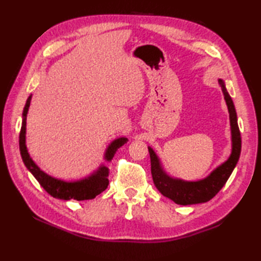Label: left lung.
<instances>
[{
	"mask_svg": "<svg viewBox=\"0 0 261 261\" xmlns=\"http://www.w3.org/2000/svg\"><path fill=\"white\" fill-rule=\"evenodd\" d=\"M219 85L224 94L225 102L228 105L232 130V153L223 165H221L208 177L202 180L182 181L180 179H173L164 173L156 153L151 148H148L150 153L151 174L154 185L164 196L170 198L176 204L191 205L208 202L225 185L239 160L241 152V135L237 121V112L231 96L225 90L224 83L219 80Z\"/></svg>",
	"mask_w": 261,
	"mask_h": 261,
	"instance_id": "1",
	"label": "left lung"
}]
</instances>
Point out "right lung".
Listing matches in <instances>:
<instances>
[{
  "label": "right lung",
  "instance_id": "1",
  "mask_svg": "<svg viewBox=\"0 0 261 261\" xmlns=\"http://www.w3.org/2000/svg\"><path fill=\"white\" fill-rule=\"evenodd\" d=\"M31 97L32 94L28 97L25 107L23 109V114H22L23 115V120H22V125L19 136V146L21 157L22 160H23L25 167L30 170V173L33 176H35V178L39 181V184L43 187V190H45L49 195L60 199H66V201H67V199H76V201L92 199L97 196L98 194H101L103 191L107 190V187L109 185V171L108 168L105 167H101L97 170L96 174L92 175L91 177H88V178L80 181L66 182L63 180L53 178V177L39 169L38 166L33 163V160L30 158L25 147V119L28 110H29L30 107ZM126 141V138H120V139H116L111 143L110 147L108 148L107 153H105L107 159H112L116 150H118L121 146H123Z\"/></svg>",
  "mask_w": 261,
  "mask_h": 261
}]
</instances>
